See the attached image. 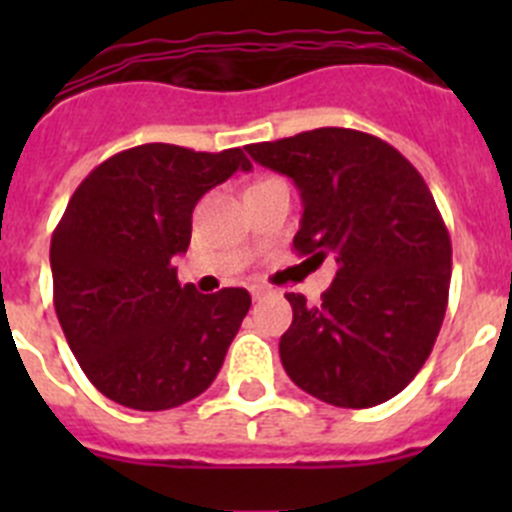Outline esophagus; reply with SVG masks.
I'll list each match as a JSON object with an SVG mask.
<instances>
[{
  "label": "esophagus",
  "instance_id": "1",
  "mask_svg": "<svg viewBox=\"0 0 512 512\" xmlns=\"http://www.w3.org/2000/svg\"><path fill=\"white\" fill-rule=\"evenodd\" d=\"M248 289H251L253 300H264V297L271 292V289L266 287V284H251V287H248Z\"/></svg>",
  "mask_w": 512,
  "mask_h": 512
}]
</instances>
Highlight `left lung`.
Listing matches in <instances>:
<instances>
[{
    "mask_svg": "<svg viewBox=\"0 0 512 512\" xmlns=\"http://www.w3.org/2000/svg\"><path fill=\"white\" fill-rule=\"evenodd\" d=\"M246 151L300 189L295 251L338 264L318 305L287 295L284 372L336 408L387 402L423 369L449 305L451 238L431 189L397 148L361 130H307Z\"/></svg>",
    "mask_w": 512,
    "mask_h": 512,
    "instance_id": "8db88e82",
    "label": "left lung"
}]
</instances>
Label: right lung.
Returning a JSON list of instances; mask_svg holds the SVG:
<instances>
[{"instance_id":"add662e5","label":"right lung","mask_w":512,"mask_h":512,"mask_svg":"<svg viewBox=\"0 0 512 512\" xmlns=\"http://www.w3.org/2000/svg\"><path fill=\"white\" fill-rule=\"evenodd\" d=\"M238 169L251 171L243 148L146 143L102 161L66 205L51 238L53 305L79 366L112 402L179 408L220 372L251 295L182 287L174 256L187 251L202 194Z\"/></svg>"}]
</instances>
